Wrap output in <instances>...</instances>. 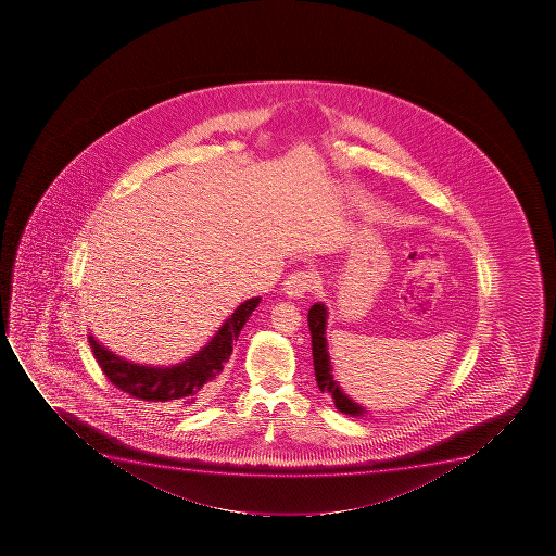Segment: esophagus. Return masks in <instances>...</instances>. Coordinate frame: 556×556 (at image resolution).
Masks as SVG:
<instances>
[{
    "label": "esophagus",
    "mask_w": 556,
    "mask_h": 556,
    "mask_svg": "<svg viewBox=\"0 0 556 556\" xmlns=\"http://www.w3.org/2000/svg\"><path fill=\"white\" fill-rule=\"evenodd\" d=\"M314 285H316V275L313 271H295V274L288 275L282 290L290 298H301L305 292H311Z\"/></svg>",
    "instance_id": "obj_1"
}]
</instances>
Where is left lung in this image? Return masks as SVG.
<instances>
[{
	"label": "left lung",
	"instance_id": "obj_1",
	"mask_svg": "<svg viewBox=\"0 0 556 556\" xmlns=\"http://www.w3.org/2000/svg\"><path fill=\"white\" fill-rule=\"evenodd\" d=\"M326 324V305L314 303L313 307L308 308V329H311V337H313V363L316 383L320 387L321 392H326L333 399L334 407L340 413L350 415V417H363L365 407L357 404V402H353L346 392L340 389L339 381L333 378V366H331L329 353H327Z\"/></svg>",
	"mask_w": 556,
	"mask_h": 556
}]
</instances>
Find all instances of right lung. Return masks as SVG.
Instances as JSON below:
<instances>
[{
	"instance_id": "add662e5",
	"label": "right lung",
	"mask_w": 556,
	"mask_h": 556,
	"mask_svg": "<svg viewBox=\"0 0 556 556\" xmlns=\"http://www.w3.org/2000/svg\"><path fill=\"white\" fill-rule=\"evenodd\" d=\"M258 303L261 298L243 301L206 346L178 365L147 366L131 363L102 346L92 334H89V344L105 378L121 391L130 394L131 399L191 407L216 392L217 379L222 376L223 366L229 361L232 344Z\"/></svg>"
}]
</instances>
